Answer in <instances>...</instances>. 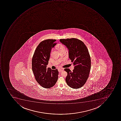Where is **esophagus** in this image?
Here are the masks:
<instances>
[{"instance_id": "esophagus-1", "label": "esophagus", "mask_w": 121, "mask_h": 121, "mask_svg": "<svg viewBox=\"0 0 121 121\" xmlns=\"http://www.w3.org/2000/svg\"><path fill=\"white\" fill-rule=\"evenodd\" d=\"M64 70V69L63 68H60V69H58V71L59 72H62V71H63Z\"/></svg>"}]
</instances>
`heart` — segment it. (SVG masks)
<instances>
[{
	"label": "heart",
	"instance_id": "obj_1",
	"mask_svg": "<svg viewBox=\"0 0 121 121\" xmlns=\"http://www.w3.org/2000/svg\"><path fill=\"white\" fill-rule=\"evenodd\" d=\"M56 48H57V49L59 50L60 52L62 51V50H65V47L61 44H60L57 45Z\"/></svg>",
	"mask_w": 121,
	"mask_h": 121
}]
</instances>
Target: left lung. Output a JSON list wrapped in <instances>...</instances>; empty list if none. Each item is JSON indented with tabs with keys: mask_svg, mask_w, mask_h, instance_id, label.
<instances>
[{
	"mask_svg": "<svg viewBox=\"0 0 121 121\" xmlns=\"http://www.w3.org/2000/svg\"><path fill=\"white\" fill-rule=\"evenodd\" d=\"M68 50L69 58L73 62V72L68 68L65 80L67 85L73 89L82 87L88 78L91 68V60L88 50L82 41L75 38L60 39Z\"/></svg>",
	"mask_w": 121,
	"mask_h": 121,
	"instance_id": "1",
	"label": "left lung"
}]
</instances>
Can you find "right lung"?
<instances>
[{"mask_svg":"<svg viewBox=\"0 0 121 121\" xmlns=\"http://www.w3.org/2000/svg\"><path fill=\"white\" fill-rule=\"evenodd\" d=\"M56 39H48L39 44L32 60V69L37 82L43 88H49L55 85L58 78L57 69L47 68L52 48Z\"/></svg>","mask_w":121,"mask_h":121,"instance_id":"right-lung-1","label":"right lung"}]
</instances>
